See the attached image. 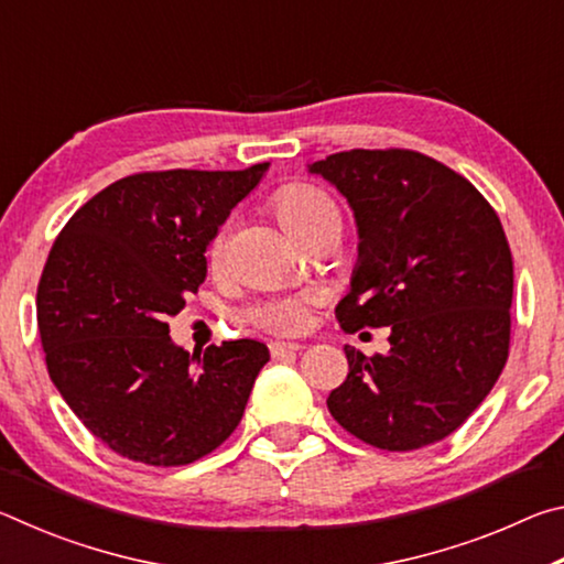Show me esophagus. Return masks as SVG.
Returning a JSON list of instances; mask_svg holds the SVG:
<instances>
[{"instance_id": "34e87169", "label": "esophagus", "mask_w": 564, "mask_h": 564, "mask_svg": "<svg viewBox=\"0 0 564 564\" xmlns=\"http://www.w3.org/2000/svg\"><path fill=\"white\" fill-rule=\"evenodd\" d=\"M301 348H303L301 343H285V340L269 343V350L273 358H285V356H291V352H299Z\"/></svg>"}]
</instances>
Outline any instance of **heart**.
I'll use <instances>...</instances> for the list:
<instances>
[{"label": "heart", "instance_id": "b5f03b06", "mask_svg": "<svg viewBox=\"0 0 564 564\" xmlns=\"http://www.w3.org/2000/svg\"><path fill=\"white\" fill-rule=\"evenodd\" d=\"M273 212L279 221L299 238H305L318 226L328 221H338V208L326 191L313 184H285L273 194ZM228 243V224L218 228L208 246V259L212 263H221ZM316 301L313 293H291V295H271L259 303L248 305L243 311V321L253 323L256 328L275 333V336H295L308 326V308Z\"/></svg>", "mask_w": 564, "mask_h": 564}]
</instances>
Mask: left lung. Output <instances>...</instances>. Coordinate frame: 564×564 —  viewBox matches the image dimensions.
Returning <instances> with one entry per match:
<instances>
[{"mask_svg": "<svg viewBox=\"0 0 564 564\" xmlns=\"http://www.w3.org/2000/svg\"><path fill=\"white\" fill-rule=\"evenodd\" d=\"M311 171L348 198L358 224L340 328L390 326L386 356L346 346L330 415L380 451L443 441L508 362L512 253L500 218L465 176L413 149H350Z\"/></svg>", "mask_w": 564, "mask_h": 564, "instance_id": "8db88e82", "label": "left lung"}]
</instances>
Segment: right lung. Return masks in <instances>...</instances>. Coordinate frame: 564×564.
<instances>
[{
  "label": "right lung",
  "mask_w": 564,
  "mask_h": 564,
  "mask_svg": "<svg viewBox=\"0 0 564 564\" xmlns=\"http://www.w3.org/2000/svg\"><path fill=\"white\" fill-rule=\"evenodd\" d=\"M269 166L141 171L91 196L56 236L36 289L46 370L127 460L188 465L241 423L269 348L241 338L191 356L166 318L206 281V246Z\"/></svg>",
  "instance_id": "right-lung-1"
}]
</instances>
